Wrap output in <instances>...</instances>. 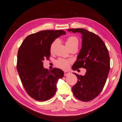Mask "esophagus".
Listing matches in <instances>:
<instances>
[{
  "instance_id": "obj_1",
  "label": "esophagus",
  "mask_w": 122,
  "mask_h": 122,
  "mask_svg": "<svg viewBox=\"0 0 122 122\" xmlns=\"http://www.w3.org/2000/svg\"><path fill=\"white\" fill-rule=\"evenodd\" d=\"M69 74H70L69 71H64V76H66L67 75H69Z\"/></svg>"
}]
</instances>
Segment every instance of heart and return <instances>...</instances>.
I'll use <instances>...</instances> for the list:
<instances>
[{"label":"heart","instance_id":"1","mask_svg":"<svg viewBox=\"0 0 122 122\" xmlns=\"http://www.w3.org/2000/svg\"><path fill=\"white\" fill-rule=\"evenodd\" d=\"M57 42H58L57 40H55L52 42L51 46H50L51 52H52L53 51L54 48H55ZM66 45L68 48H70V47L74 46V45H78V40L75 36H70L66 39ZM70 62H71V61H70V60L63 59V58H58V60H56L55 64L57 66L60 67V68L62 69H66L68 68Z\"/></svg>","mask_w":122,"mask_h":122}]
</instances>
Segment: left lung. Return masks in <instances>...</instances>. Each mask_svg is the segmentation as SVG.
<instances>
[{
  "instance_id": "1",
  "label": "left lung",
  "mask_w": 122,
  "mask_h": 122,
  "mask_svg": "<svg viewBox=\"0 0 122 122\" xmlns=\"http://www.w3.org/2000/svg\"><path fill=\"white\" fill-rule=\"evenodd\" d=\"M73 33L82 34V48L72 69L85 68V76L74 73L78 81L72 87L73 94L79 100H93L103 90L110 69V62L107 48L102 39L95 33L83 28L69 29Z\"/></svg>"
}]
</instances>
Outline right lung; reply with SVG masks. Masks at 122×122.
Returning <instances> with one entry per match:
<instances>
[{"label":"right lung","mask_w":122,"mask_h":122,"mask_svg":"<svg viewBox=\"0 0 122 122\" xmlns=\"http://www.w3.org/2000/svg\"><path fill=\"white\" fill-rule=\"evenodd\" d=\"M65 33L62 30H41L28 36L19 48L17 71L27 93L35 100L45 101L52 98L58 80L64 77L60 69L44 68L43 61L49 60L52 42Z\"/></svg>","instance_id":"right-lung-1"}]
</instances>
